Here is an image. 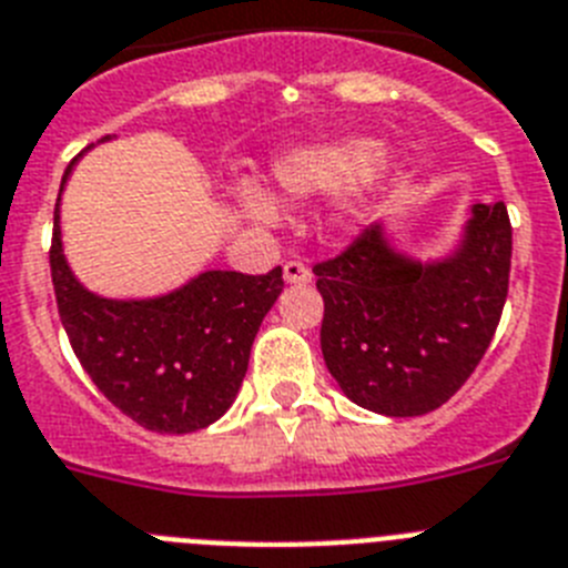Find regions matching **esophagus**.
<instances>
[{
	"mask_svg": "<svg viewBox=\"0 0 568 568\" xmlns=\"http://www.w3.org/2000/svg\"><path fill=\"white\" fill-rule=\"evenodd\" d=\"M283 277L285 283H312V268L303 263V260H288V263L283 265Z\"/></svg>",
	"mask_w": 568,
	"mask_h": 568,
	"instance_id": "obj_1",
	"label": "esophagus"
}]
</instances>
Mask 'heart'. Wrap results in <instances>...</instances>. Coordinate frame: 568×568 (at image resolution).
<instances>
[{"label":"heart","mask_w":568,"mask_h":568,"mask_svg":"<svg viewBox=\"0 0 568 568\" xmlns=\"http://www.w3.org/2000/svg\"><path fill=\"white\" fill-rule=\"evenodd\" d=\"M377 160V142L372 140H332L314 142V145L294 148L288 154L274 162V182L285 202H305L317 196L334 194V191L352 185L354 180L363 182L377 180L383 165H372ZM236 205L245 216L256 223H274L277 220V205L268 194H263L254 185H240L236 189Z\"/></svg>","instance_id":"heart-1"}]
</instances>
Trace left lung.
Wrapping results in <instances>:
<instances>
[{
  "label": "left lung",
  "mask_w": 568,
  "mask_h": 568,
  "mask_svg": "<svg viewBox=\"0 0 568 568\" xmlns=\"http://www.w3.org/2000/svg\"><path fill=\"white\" fill-rule=\"evenodd\" d=\"M511 271L503 202L471 209L460 248L414 263L383 229L359 231L314 265L323 294L325 366L348 400L386 417L440 408L471 377L500 323Z\"/></svg>",
  "instance_id": "left-lung-1"
}]
</instances>
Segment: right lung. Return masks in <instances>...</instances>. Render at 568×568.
<instances>
[{"label": "right lung", "instance_id": "1", "mask_svg": "<svg viewBox=\"0 0 568 568\" xmlns=\"http://www.w3.org/2000/svg\"><path fill=\"white\" fill-rule=\"evenodd\" d=\"M68 174L71 165L62 185ZM51 280L59 320L88 377L122 414L156 434L196 432L229 412L248 372L260 323L283 291L277 265L256 277L205 271L156 300L97 297L65 263L59 200Z\"/></svg>", "mask_w": 568, "mask_h": 568}]
</instances>
